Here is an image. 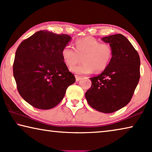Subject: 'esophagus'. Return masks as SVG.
<instances>
[{
  "instance_id": "esophagus-1",
  "label": "esophagus",
  "mask_w": 152,
  "mask_h": 152,
  "mask_svg": "<svg viewBox=\"0 0 152 152\" xmlns=\"http://www.w3.org/2000/svg\"><path fill=\"white\" fill-rule=\"evenodd\" d=\"M75 77H76V82H78L79 80H80V79L82 78V77L81 76H75Z\"/></svg>"
}]
</instances>
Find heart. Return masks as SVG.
Wrapping results in <instances>:
<instances>
[{
    "mask_svg": "<svg viewBox=\"0 0 152 152\" xmlns=\"http://www.w3.org/2000/svg\"><path fill=\"white\" fill-rule=\"evenodd\" d=\"M113 47L110 43H102L96 38L87 37L76 40L75 49L67 45L61 50L63 61L68 67L75 65L80 61L83 63L70 68L77 74H88L94 71L100 72L106 69L112 59Z\"/></svg>",
    "mask_w": 152,
    "mask_h": 152,
    "instance_id": "obj_1",
    "label": "heart"
}]
</instances>
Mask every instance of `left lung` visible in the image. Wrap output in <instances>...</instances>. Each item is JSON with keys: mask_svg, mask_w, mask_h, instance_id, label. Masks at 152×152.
Segmentation results:
<instances>
[{"mask_svg": "<svg viewBox=\"0 0 152 152\" xmlns=\"http://www.w3.org/2000/svg\"><path fill=\"white\" fill-rule=\"evenodd\" d=\"M102 40L112 46V59L97 76L90 78L91 87L85 97L93 109L113 113L128 104L140 78V58L127 38L120 34Z\"/></svg>", "mask_w": 152, "mask_h": 152, "instance_id": "8db88e82", "label": "left lung"}]
</instances>
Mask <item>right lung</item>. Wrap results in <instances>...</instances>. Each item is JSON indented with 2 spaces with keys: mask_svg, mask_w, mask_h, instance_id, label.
<instances>
[{
  "mask_svg": "<svg viewBox=\"0 0 152 152\" xmlns=\"http://www.w3.org/2000/svg\"><path fill=\"white\" fill-rule=\"evenodd\" d=\"M71 40L69 35L40 30L19 45L13 76L21 97L32 106L40 110L55 107L67 88L75 83L61 55Z\"/></svg>",
  "mask_w": 152,
  "mask_h": 152,
  "instance_id": "1",
  "label": "right lung"
}]
</instances>
